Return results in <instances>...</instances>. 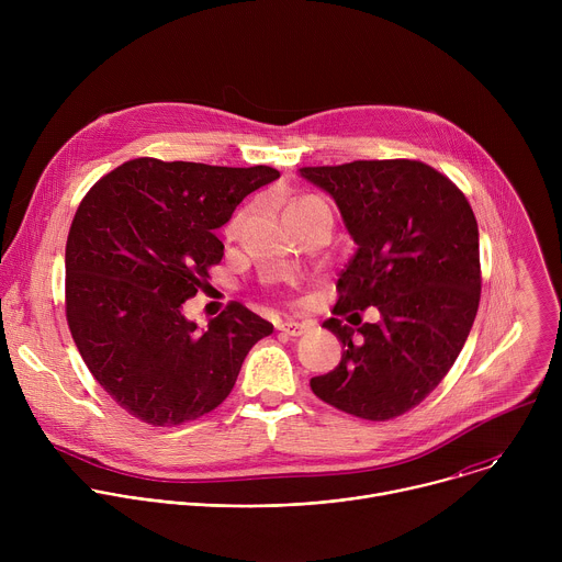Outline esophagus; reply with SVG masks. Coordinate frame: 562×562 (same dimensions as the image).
I'll return each instance as SVG.
<instances>
[{"instance_id": "1", "label": "esophagus", "mask_w": 562, "mask_h": 562, "mask_svg": "<svg viewBox=\"0 0 562 562\" xmlns=\"http://www.w3.org/2000/svg\"><path fill=\"white\" fill-rule=\"evenodd\" d=\"M282 334L286 336H302L306 331V325L304 323H297V319H284V323L278 327Z\"/></svg>"}]
</instances>
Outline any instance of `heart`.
Listing matches in <instances>:
<instances>
[{"instance_id":"1","label":"heart","mask_w":562,"mask_h":562,"mask_svg":"<svg viewBox=\"0 0 562 562\" xmlns=\"http://www.w3.org/2000/svg\"><path fill=\"white\" fill-rule=\"evenodd\" d=\"M235 226H237V222H233V224L228 226V233H233V231H235Z\"/></svg>"}]
</instances>
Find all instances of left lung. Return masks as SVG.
Listing matches in <instances>:
<instances>
[{"label":"left lung","instance_id":"8db88e82","mask_svg":"<svg viewBox=\"0 0 562 562\" xmlns=\"http://www.w3.org/2000/svg\"><path fill=\"white\" fill-rule=\"evenodd\" d=\"M300 176L336 200L358 245L336 284V317L323 325L342 342V358L311 378V389L364 420L403 416L440 384L471 331L480 302L475 215L449 178L418 159H356ZM369 305L381 313L378 324L359 319Z\"/></svg>","mask_w":562,"mask_h":562}]
</instances>
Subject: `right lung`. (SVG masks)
I'll list each match as a JSON object with an SVG mask.
<instances>
[{"mask_svg": "<svg viewBox=\"0 0 562 562\" xmlns=\"http://www.w3.org/2000/svg\"><path fill=\"white\" fill-rule=\"evenodd\" d=\"M271 167L137 157L79 204L66 239V319L93 378L133 418L173 427L213 412L273 325L231 302L206 329L182 304L224 256L215 228Z\"/></svg>", "mask_w": 562, "mask_h": 562, "instance_id": "obj_1", "label": "right lung"}]
</instances>
